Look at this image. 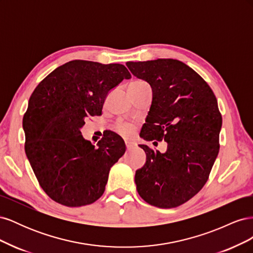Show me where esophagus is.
<instances>
[{
    "label": "esophagus",
    "mask_w": 253,
    "mask_h": 253,
    "mask_svg": "<svg viewBox=\"0 0 253 253\" xmlns=\"http://www.w3.org/2000/svg\"><path fill=\"white\" fill-rule=\"evenodd\" d=\"M126 147L127 150H131L135 147V143L132 142V141H126Z\"/></svg>",
    "instance_id": "obj_1"
}]
</instances>
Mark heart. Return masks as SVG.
I'll list each match as a JSON object with an SVG mask.
<instances>
[{"mask_svg":"<svg viewBox=\"0 0 253 253\" xmlns=\"http://www.w3.org/2000/svg\"><path fill=\"white\" fill-rule=\"evenodd\" d=\"M143 88H149V85L142 80H135L131 84H129V86H128V89H133V90H138V89H143ZM116 131L121 135L127 136L133 132V126L128 124L120 122V124H118L116 126Z\"/></svg>","mask_w":253,"mask_h":253,"instance_id":"b5f03b06","label":"heart"}]
</instances>
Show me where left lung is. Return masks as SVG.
Instances as JSON below:
<instances>
[{
	"mask_svg": "<svg viewBox=\"0 0 253 253\" xmlns=\"http://www.w3.org/2000/svg\"><path fill=\"white\" fill-rule=\"evenodd\" d=\"M126 66L153 91L140 136L168 143L165 153L139 144L147 162L136 171L137 191L152 206L176 208L200 192L217 157L223 120L216 97L181 61L157 59L126 62Z\"/></svg>",
	"mask_w": 253,
	"mask_h": 253,
	"instance_id": "1",
	"label": "left lung"
}]
</instances>
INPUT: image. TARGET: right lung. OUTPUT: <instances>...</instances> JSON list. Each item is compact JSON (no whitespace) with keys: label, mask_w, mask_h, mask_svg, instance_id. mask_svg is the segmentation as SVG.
I'll return each instance as SVG.
<instances>
[{"label":"right lung","mask_w":253,"mask_h":253,"mask_svg":"<svg viewBox=\"0 0 253 253\" xmlns=\"http://www.w3.org/2000/svg\"><path fill=\"white\" fill-rule=\"evenodd\" d=\"M129 78L122 64L73 60L35 88L23 117L25 153L52 201L81 207L103 194L111 168L125 154L126 144L110 132L95 148L83 138L81 127L88 116H100L110 90Z\"/></svg>","instance_id":"add662e5"}]
</instances>
